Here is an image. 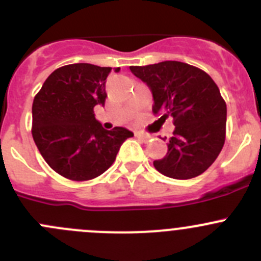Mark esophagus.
<instances>
[{"instance_id":"esophagus-1","label":"esophagus","mask_w":261,"mask_h":261,"mask_svg":"<svg viewBox=\"0 0 261 261\" xmlns=\"http://www.w3.org/2000/svg\"><path fill=\"white\" fill-rule=\"evenodd\" d=\"M135 136H136V138H138V139H140L141 141H144V143H146V141L150 139L149 135H146V134H141V133H136Z\"/></svg>"}]
</instances>
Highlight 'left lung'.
<instances>
[{"label":"left lung","mask_w":261,"mask_h":261,"mask_svg":"<svg viewBox=\"0 0 261 261\" xmlns=\"http://www.w3.org/2000/svg\"><path fill=\"white\" fill-rule=\"evenodd\" d=\"M130 70L151 91L154 114L163 111L174 118L168 152L154 160L155 169L173 179L206 172L225 144L227 109L217 84L203 70L175 60Z\"/></svg>","instance_id":"left-lung-1"}]
</instances>
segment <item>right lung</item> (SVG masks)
Wrapping results in <instances>:
<instances>
[{
  "label": "right lung",
  "mask_w": 261,
  "mask_h": 261,
  "mask_svg": "<svg viewBox=\"0 0 261 261\" xmlns=\"http://www.w3.org/2000/svg\"><path fill=\"white\" fill-rule=\"evenodd\" d=\"M111 69L88 63L64 65L46 78L34 98V141L49 167L68 179L101 175L114 164L123 141L134 136L120 126L106 130L94 117V106L106 101Z\"/></svg>",
  "instance_id": "obj_1"
}]
</instances>
